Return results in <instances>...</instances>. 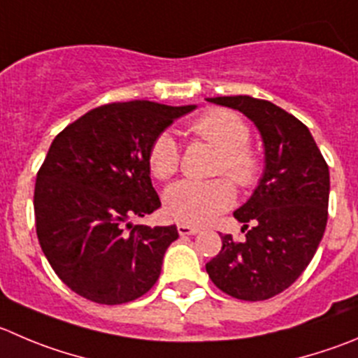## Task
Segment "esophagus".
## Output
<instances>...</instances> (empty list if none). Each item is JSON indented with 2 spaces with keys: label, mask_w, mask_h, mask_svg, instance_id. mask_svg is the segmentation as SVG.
<instances>
[{
  "label": "esophagus",
  "mask_w": 358,
  "mask_h": 358,
  "mask_svg": "<svg viewBox=\"0 0 358 358\" xmlns=\"http://www.w3.org/2000/svg\"><path fill=\"white\" fill-rule=\"evenodd\" d=\"M177 232L179 236L186 237V236H196L200 232L199 227H189V224H177Z\"/></svg>",
  "instance_id": "34e87169"
}]
</instances>
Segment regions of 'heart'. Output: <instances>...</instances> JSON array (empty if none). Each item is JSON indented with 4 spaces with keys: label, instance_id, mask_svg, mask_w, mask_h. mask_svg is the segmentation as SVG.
Here are the masks:
<instances>
[{
    "label": "heart",
    "instance_id": "b5f03b06",
    "mask_svg": "<svg viewBox=\"0 0 358 358\" xmlns=\"http://www.w3.org/2000/svg\"><path fill=\"white\" fill-rule=\"evenodd\" d=\"M189 131L200 141L220 151L214 173H227L241 189L258 185L262 159L250 145V126L236 112L214 108L192 122ZM179 148L169 134L152 141L148 151V165L152 176L166 181L179 170ZM236 200V189L227 177L213 181H179L163 196V207L170 220L181 224H206L227 210Z\"/></svg>",
    "mask_w": 358,
    "mask_h": 358
}]
</instances>
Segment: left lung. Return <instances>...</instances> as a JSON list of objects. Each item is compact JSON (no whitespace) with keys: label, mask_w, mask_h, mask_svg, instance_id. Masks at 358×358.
Returning a JSON list of instances; mask_svg holds the SVG:
<instances>
[{"label":"left lung","mask_w":358,"mask_h":358,"mask_svg":"<svg viewBox=\"0 0 358 358\" xmlns=\"http://www.w3.org/2000/svg\"><path fill=\"white\" fill-rule=\"evenodd\" d=\"M207 101L236 108L255 122L265 169L251 199L234 213L246 239L221 237V251L206 271L230 297L265 301L294 285L318 250L329 216V166L308 126L278 105L246 94Z\"/></svg>","instance_id":"8db88e82"}]
</instances>
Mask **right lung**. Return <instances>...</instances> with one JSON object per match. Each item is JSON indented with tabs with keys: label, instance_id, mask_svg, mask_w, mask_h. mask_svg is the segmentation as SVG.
Wrapping results in <instances>:
<instances>
[{
	"label": "right lung",
	"instance_id": "right-lung-1",
	"mask_svg": "<svg viewBox=\"0 0 358 358\" xmlns=\"http://www.w3.org/2000/svg\"><path fill=\"white\" fill-rule=\"evenodd\" d=\"M196 105L117 101L86 112L50 144L36 173L35 221L43 255L70 290L98 304H124L158 281L176 224H134L162 206L148 151Z\"/></svg>",
	"mask_w": 358,
	"mask_h": 358
}]
</instances>
